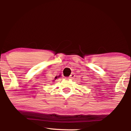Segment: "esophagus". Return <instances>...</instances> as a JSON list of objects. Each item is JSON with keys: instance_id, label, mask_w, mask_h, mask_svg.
Here are the masks:
<instances>
[{"instance_id": "obj_1", "label": "esophagus", "mask_w": 131, "mask_h": 131, "mask_svg": "<svg viewBox=\"0 0 131 131\" xmlns=\"http://www.w3.org/2000/svg\"><path fill=\"white\" fill-rule=\"evenodd\" d=\"M74 77H75L74 74H71L70 76L68 77V79H74Z\"/></svg>"}]
</instances>
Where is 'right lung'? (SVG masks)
Instances as JSON below:
<instances>
[{"instance_id": "right-lung-1", "label": "right lung", "mask_w": 131, "mask_h": 131, "mask_svg": "<svg viewBox=\"0 0 131 131\" xmlns=\"http://www.w3.org/2000/svg\"><path fill=\"white\" fill-rule=\"evenodd\" d=\"M57 77H55V79H57Z\"/></svg>"}]
</instances>
